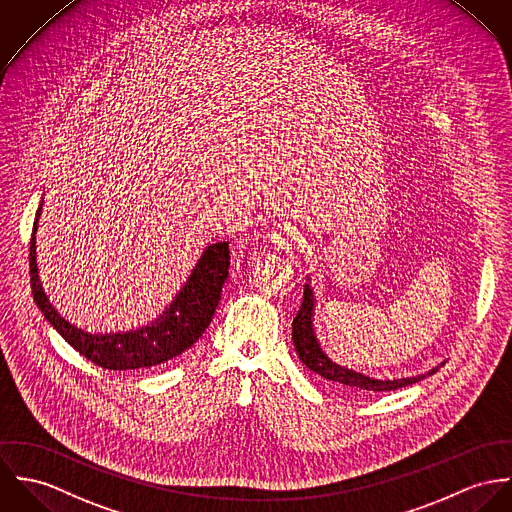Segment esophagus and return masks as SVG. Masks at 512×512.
<instances>
[{
    "label": "esophagus",
    "mask_w": 512,
    "mask_h": 512,
    "mask_svg": "<svg viewBox=\"0 0 512 512\" xmlns=\"http://www.w3.org/2000/svg\"><path fill=\"white\" fill-rule=\"evenodd\" d=\"M298 235H296V231H292L290 228H284V226H279V228L273 229V233H271V243L275 245V247H279V249H294L296 245H298Z\"/></svg>",
    "instance_id": "34e87169"
}]
</instances>
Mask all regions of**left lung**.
<instances>
[{"instance_id":"8db88e82","label":"left lung","mask_w":512,"mask_h":512,"mask_svg":"<svg viewBox=\"0 0 512 512\" xmlns=\"http://www.w3.org/2000/svg\"><path fill=\"white\" fill-rule=\"evenodd\" d=\"M314 294L312 288L306 284L304 286V296H302V304L300 310L296 312L294 320H292V341L296 347V353L300 357V361L314 373H318L320 377L332 381L334 385L347 387L359 393H381V391H395L400 387L418 383L420 379H424L426 375L420 377H412V379H395V381H379L373 377H367L363 373H357L353 369L341 367L336 361H332L326 351L322 349V343L316 338L314 326H312V314H314ZM444 365V363H442ZM440 367L432 369L428 375H434Z\"/></svg>"}]
</instances>
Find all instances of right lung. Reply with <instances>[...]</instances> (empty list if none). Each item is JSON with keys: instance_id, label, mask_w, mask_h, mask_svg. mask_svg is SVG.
Masks as SVG:
<instances>
[{"instance_id": "1", "label": "right lung", "mask_w": 512, "mask_h": 512, "mask_svg": "<svg viewBox=\"0 0 512 512\" xmlns=\"http://www.w3.org/2000/svg\"><path fill=\"white\" fill-rule=\"evenodd\" d=\"M37 210L31 243H29V273L33 298L45 318L58 334L68 341L80 355L98 367L110 371L147 369L165 363L186 351L198 340L218 308L222 286L228 279L229 243H214L200 257L190 279L182 286L171 306L163 312L157 324L127 334H88L70 324L47 296L39 279L35 257V231L41 216Z\"/></svg>"}]
</instances>
